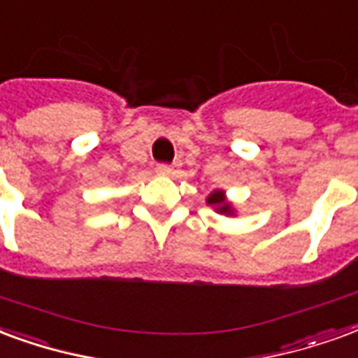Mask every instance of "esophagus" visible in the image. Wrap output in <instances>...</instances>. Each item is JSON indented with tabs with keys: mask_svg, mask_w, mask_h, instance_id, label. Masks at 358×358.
<instances>
[{
	"mask_svg": "<svg viewBox=\"0 0 358 358\" xmlns=\"http://www.w3.org/2000/svg\"><path fill=\"white\" fill-rule=\"evenodd\" d=\"M156 173L158 176H173V166H169V164H158L156 166Z\"/></svg>",
	"mask_w": 358,
	"mask_h": 358,
	"instance_id": "esophagus-1",
	"label": "esophagus"
}]
</instances>
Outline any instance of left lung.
Wrapping results in <instances>:
<instances>
[{
  "label": "left lung",
  "mask_w": 358,
  "mask_h": 358,
  "mask_svg": "<svg viewBox=\"0 0 358 358\" xmlns=\"http://www.w3.org/2000/svg\"><path fill=\"white\" fill-rule=\"evenodd\" d=\"M208 204L215 206L219 213H233V210H231V204H229V202H225V196H223V192H221V190L211 192L210 196H208Z\"/></svg>",
  "instance_id": "obj_1"
}]
</instances>
